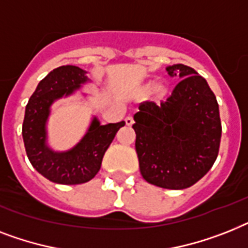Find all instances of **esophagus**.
Returning <instances> with one entry per match:
<instances>
[{
	"mask_svg": "<svg viewBox=\"0 0 248 248\" xmlns=\"http://www.w3.org/2000/svg\"><path fill=\"white\" fill-rule=\"evenodd\" d=\"M124 122H126V124H127V126H132V124H134V117H132V116H127V117L124 118Z\"/></svg>",
	"mask_w": 248,
	"mask_h": 248,
	"instance_id": "34e87169",
	"label": "esophagus"
}]
</instances>
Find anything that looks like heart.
I'll use <instances>...</instances> for the list:
<instances>
[{
	"label": "heart",
	"instance_id": "1",
	"mask_svg": "<svg viewBox=\"0 0 248 248\" xmlns=\"http://www.w3.org/2000/svg\"><path fill=\"white\" fill-rule=\"evenodd\" d=\"M146 90H150V86H148V88H146Z\"/></svg>",
	"mask_w": 248,
	"mask_h": 248
}]
</instances>
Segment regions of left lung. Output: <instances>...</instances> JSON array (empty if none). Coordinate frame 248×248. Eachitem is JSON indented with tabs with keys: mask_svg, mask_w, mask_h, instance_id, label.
Wrapping results in <instances>:
<instances>
[{
	"mask_svg": "<svg viewBox=\"0 0 248 248\" xmlns=\"http://www.w3.org/2000/svg\"><path fill=\"white\" fill-rule=\"evenodd\" d=\"M180 82L159 104L144 102L134 114L135 148L146 182L183 190L201 180L218 156L222 124L208 82L182 63L166 68Z\"/></svg>",
	"mask_w": 248,
	"mask_h": 248,
	"instance_id": "8db88e82",
	"label": "left lung"
}]
</instances>
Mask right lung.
Instances as JSON below:
<instances>
[{
  "label": "right lung",
  "mask_w": 248,
  "mask_h": 248,
  "mask_svg": "<svg viewBox=\"0 0 248 248\" xmlns=\"http://www.w3.org/2000/svg\"><path fill=\"white\" fill-rule=\"evenodd\" d=\"M86 74L85 70L72 65L54 68L40 80L25 108L23 139L26 155L42 176L60 185H80L94 178L104 153L117 131L124 126V121L100 124L98 118L93 117L88 131L74 148L65 152L49 148L47 124L52 104L92 81Z\"/></svg>",
  "instance_id": "right-lung-1"
}]
</instances>
